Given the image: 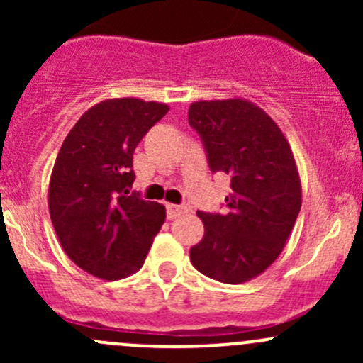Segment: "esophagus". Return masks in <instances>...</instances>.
Listing matches in <instances>:
<instances>
[{
    "instance_id": "1",
    "label": "esophagus",
    "mask_w": 363,
    "mask_h": 363,
    "mask_svg": "<svg viewBox=\"0 0 363 363\" xmlns=\"http://www.w3.org/2000/svg\"><path fill=\"white\" fill-rule=\"evenodd\" d=\"M188 212V207H184V205H175V203H167V214L170 219H175L179 218V216L186 214Z\"/></svg>"
}]
</instances>
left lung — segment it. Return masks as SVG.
<instances>
[{"mask_svg":"<svg viewBox=\"0 0 363 363\" xmlns=\"http://www.w3.org/2000/svg\"><path fill=\"white\" fill-rule=\"evenodd\" d=\"M188 121L211 170L232 179L226 214L199 211L205 233L189 250L191 263L221 283H246L276 262L295 226L302 205L295 156L276 121L244 98L195 101Z\"/></svg>","mask_w":363,"mask_h":363,"instance_id":"1","label":"left lung"}]
</instances>
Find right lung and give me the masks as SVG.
<instances>
[{
  "instance_id": "obj_1",
  "label": "right lung",
  "mask_w": 363,
  "mask_h": 363,
  "mask_svg": "<svg viewBox=\"0 0 363 363\" xmlns=\"http://www.w3.org/2000/svg\"><path fill=\"white\" fill-rule=\"evenodd\" d=\"M170 107L140 98L93 105L63 140L49 181V212L75 265L105 281L144 265L163 226L164 205L130 193L133 151Z\"/></svg>"
}]
</instances>
